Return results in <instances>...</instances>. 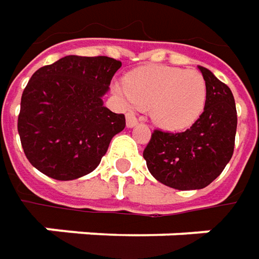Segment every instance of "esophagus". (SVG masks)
Wrapping results in <instances>:
<instances>
[{"label":"esophagus","instance_id":"obj_1","mask_svg":"<svg viewBox=\"0 0 259 259\" xmlns=\"http://www.w3.org/2000/svg\"><path fill=\"white\" fill-rule=\"evenodd\" d=\"M138 124V119L135 118L134 114H126V126L128 128H134Z\"/></svg>","mask_w":259,"mask_h":259}]
</instances>
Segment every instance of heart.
<instances>
[{"label":"heart","instance_id":"obj_1","mask_svg":"<svg viewBox=\"0 0 259 259\" xmlns=\"http://www.w3.org/2000/svg\"><path fill=\"white\" fill-rule=\"evenodd\" d=\"M114 92L128 108L150 111L157 126L183 131L203 114L207 86L200 72L171 66H147L115 83Z\"/></svg>","mask_w":259,"mask_h":259}]
</instances>
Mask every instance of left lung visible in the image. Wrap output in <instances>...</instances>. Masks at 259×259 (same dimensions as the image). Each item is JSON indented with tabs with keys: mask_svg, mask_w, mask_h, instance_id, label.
<instances>
[{
	"mask_svg": "<svg viewBox=\"0 0 259 259\" xmlns=\"http://www.w3.org/2000/svg\"><path fill=\"white\" fill-rule=\"evenodd\" d=\"M207 86L203 114L183 133L155 130L144 158L155 180L177 190H197L213 182L232 158L236 106L232 91L199 66Z\"/></svg>",
	"mask_w": 259,
	"mask_h": 259,
	"instance_id": "left-lung-1",
	"label": "left lung"
}]
</instances>
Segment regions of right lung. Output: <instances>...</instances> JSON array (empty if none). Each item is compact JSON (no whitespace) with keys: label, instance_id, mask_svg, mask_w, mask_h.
I'll return each mask as SVG.
<instances>
[{"label":"right lung","instance_id":"add662e5","mask_svg":"<svg viewBox=\"0 0 259 259\" xmlns=\"http://www.w3.org/2000/svg\"><path fill=\"white\" fill-rule=\"evenodd\" d=\"M121 62L106 56H65L40 67L25 86L18 134L25 157L56 180L92 173L125 116L104 106Z\"/></svg>","mask_w":259,"mask_h":259}]
</instances>
